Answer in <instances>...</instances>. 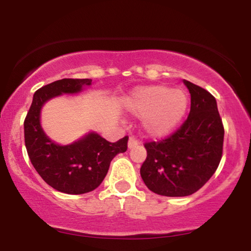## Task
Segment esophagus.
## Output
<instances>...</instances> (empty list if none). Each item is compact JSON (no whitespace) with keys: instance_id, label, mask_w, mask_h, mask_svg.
<instances>
[{"instance_id":"obj_1","label":"esophagus","mask_w":251,"mask_h":251,"mask_svg":"<svg viewBox=\"0 0 251 251\" xmlns=\"http://www.w3.org/2000/svg\"><path fill=\"white\" fill-rule=\"evenodd\" d=\"M139 140L138 139H135L134 137H129V139H128V149H134V148H137L138 145H139Z\"/></svg>"}]
</instances>
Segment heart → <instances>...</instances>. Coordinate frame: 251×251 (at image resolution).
Returning <instances> with one entry per match:
<instances>
[{"mask_svg":"<svg viewBox=\"0 0 251 251\" xmlns=\"http://www.w3.org/2000/svg\"><path fill=\"white\" fill-rule=\"evenodd\" d=\"M188 105L185 92L164 85L138 88L127 100L129 111L144 117V128L153 137L171 133L185 116Z\"/></svg>","mask_w":251,"mask_h":251,"instance_id":"b5f03b06","label":"heart"}]
</instances>
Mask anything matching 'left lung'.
<instances>
[{
	"mask_svg": "<svg viewBox=\"0 0 251 251\" xmlns=\"http://www.w3.org/2000/svg\"><path fill=\"white\" fill-rule=\"evenodd\" d=\"M191 94L186 120L168 138L144 144L148 157L140 168L152 192L168 197L195 194L217 170L223 154L224 126L215 97L184 81Z\"/></svg>",
	"mask_w": 251,
	"mask_h": 251,
	"instance_id": "1",
	"label": "left lung"
}]
</instances>
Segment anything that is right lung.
Returning <instances> with one entry per match:
<instances>
[{
    "instance_id": "right-lung-1",
    "label": "right lung",
    "mask_w": 251,
    "mask_h": 251,
    "mask_svg": "<svg viewBox=\"0 0 251 251\" xmlns=\"http://www.w3.org/2000/svg\"><path fill=\"white\" fill-rule=\"evenodd\" d=\"M91 79H62L35 92L25 119V144L37 174L48 185L70 195L93 191L107 175L109 164L118 153L127 150L128 137L109 143L97 133H89L71 145L51 142L40 125V111L50 98L63 93H77Z\"/></svg>"
}]
</instances>
